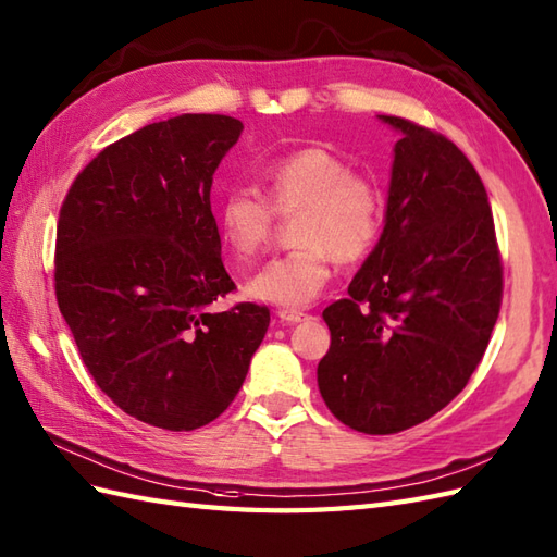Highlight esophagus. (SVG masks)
Listing matches in <instances>:
<instances>
[{
    "instance_id": "obj_1",
    "label": "esophagus",
    "mask_w": 557,
    "mask_h": 557,
    "mask_svg": "<svg viewBox=\"0 0 557 557\" xmlns=\"http://www.w3.org/2000/svg\"><path fill=\"white\" fill-rule=\"evenodd\" d=\"M277 315H280L282 322H289V325H296V322L308 320V313H304V310H294V308H282Z\"/></svg>"
}]
</instances>
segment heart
Instances as JSON below:
<instances>
[{
	"label": "heart",
	"instance_id": "1",
	"mask_svg": "<svg viewBox=\"0 0 557 557\" xmlns=\"http://www.w3.org/2000/svg\"><path fill=\"white\" fill-rule=\"evenodd\" d=\"M263 191L235 187L218 203V227L239 261H251L273 242L277 215H292L299 247L265 263L247 282L251 299L301 308L327 287L334 261H363L384 225V194L377 180L354 171L339 153L304 147L284 153L263 171Z\"/></svg>",
	"mask_w": 557,
	"mask_h": 557
}]
</instances>
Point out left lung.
Segmentation results:
<instances>
[{"label":"left lung","mask_w":557,"mask_h":557,"mask_svg":"<svg viewBox=\"0 0 557 557\" xmlns=\"http://www.w3.org/2000/svg\"><path fill=\"white\" fill-rule=\"evenodd\" d=\"M380 244L322 310L332 344L318 386L332 416L396 434L436 416L482 363L503 299V261L480 173L446 135L398 115Z\"/></svg>","instance_id":"1"}]
</instances>
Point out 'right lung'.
<instances>
[{
	"label": "right lung",
	"mask_w": 557,
	"mask_h": 557,
	"mask_svg": "<svg viewBox=\"0 0 557 557\" xmlns=\"http://www.w3.org/2000/svg\"><path fill=\"white\" fill-rule=\"evenodd\" d=\"M244 131L185 113L103 147L61 203L54 292L99 389L171 432L213 422L247 377L270 310L235 292L211 211L218 163Z\"/></svg>",
	"instance_id": "add662e5"
}]
</instances>
